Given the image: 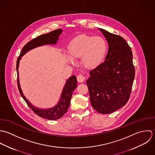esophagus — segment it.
Masks as SVG:
<instances>
[{
	"label": "esophagus",
	"instance_id": "esophagus-1",
	"mask_svg": "<svg viewBox=\"0 0 155 155\" xmlns=\"http://www.w3.org/2000/svg\"><path fill=\"white\" fill-rule=\"evenodd\" d=\"M85 77L82 75H79L77 77V81L79 83H83L85 80Z\"/></svg>",
	"mask_w": 155,
	"mask_h": 155
}]
</instances>
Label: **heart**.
Instances as JSON below:
<instances>
[{
  "label": "heart",
  "mask_w": 155,
  "mask_h": 155,
  "mask_svg": "<svg viewBox=\"0 0 155 155\" xmlns=\"http://www.w3.org/2000/svg\"><path fill=\"white\" fill-rule=\"evenodd\" d=\"M107 51V44L102 37L81 35L70 43L69 54H64V57L71 64H75L76 59L81 58L86 68L93 69L103 62Z\"/></svg>",
  "instance_id": "1"
}]
</instances>
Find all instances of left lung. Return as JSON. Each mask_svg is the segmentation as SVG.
<instances>
[{
    "instance_id": "left-lung-1",
    "label": "left lung",
    "mask_w": 155,
    "mask_h": 155,
    "mask_svg": "<svg viewBox=\"0 0 155 155\" xmlns=\"http://www.w3.org/2000/svg\"><path fill=\"white\" fill-rule=\"evenodd\" d=\"M108 50L105 61L91 70L86 81L93 108L110 114L126 105L135 77L130 47L120 36L99 28Z\"/></svg>"
}]
</instances>
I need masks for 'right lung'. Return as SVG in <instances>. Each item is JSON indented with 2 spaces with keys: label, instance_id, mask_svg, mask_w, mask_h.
Masks as SVG:
<instances>
[{
  "label": "right lung",
  "instance_id": "right-lung-1",
  "mask_svg": "<svg viewBox=\"0 0 155 155\" xmlns=\"http://www.w3.org/2000/svg\"><path fill=\"white\" fill-rule=\"evenodd\" d=\"M62 31V29H59L48 33L40 35L37 38L32 39L24 46L17 61V83L18 90L21 96L35 114L44 119L52 120L59 119L67 112L68 109L70 105L71 99L73 91L77 87V80L76 77L75 75H72L66 81L65 84L62 90L60 99L57 104L51 108H38L32 105L31 102L29 101V100L25 97L23 93L19 81L18 68L20 61L21 59V58L30 50L36 47L44 46L45 45H56L58 40L59 39V36L61 35Z\"/></svg>",
  "mask_w": 155,
  "mask_h": 155
}]
</instances>
